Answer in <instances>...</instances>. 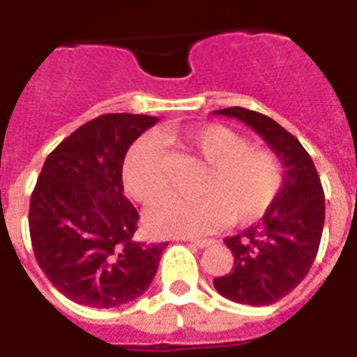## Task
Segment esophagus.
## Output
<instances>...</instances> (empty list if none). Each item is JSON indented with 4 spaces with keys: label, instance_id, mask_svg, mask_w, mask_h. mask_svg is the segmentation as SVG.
Masks as SVG:
<instances>
[{
    "label": "esophagus",
    "instance_id": "34e87169",
    "mask_svg": "<svg viewBox=\"0 0 357 357\" xmlns=\"http://www.w3.org/2000/svg\"><path fill=\"white\" fill-rule=\"evenodd\" d=\"M187 242H191V244L197 245V248H208V245H212L215 240L213 238H189Z\"/></svg>",
    "mask_w": 357,
    "mask_h": 357
}]
</instances>
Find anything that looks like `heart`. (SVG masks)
<instances>
[{"label":"heart","mask_w":357,"mask_h":357,"mask_svg":"<svg viewBox=\"0 0 357 357\" xmlns=\"http://www.w3.org/2000/svg\"><path fill=\"white\" fill-rule=\"evenodd\" d=\"M168 142L199 158L206 170L195 191L200 197H168L145 212V227L157 236H191L210 232L229 221L245 225L273 206L284 181L278 157L223 125H204ZM172 181V166L155 136L134 142L123 162V185L128 197L149 204L162 197Z\"/></svg>","instance_id":"obj_1"}]
</instances>
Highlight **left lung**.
<instances>
[{
    "mask_svg": "<svg viewBox=\"0 0 357 357\" xmlns=\"http://www.w3.org/2000/svg\"><path fill=\"white\" fill-rule=\"evenodd\" d=\"M215 113L253 128L286 168L278 197L261 223L225 238L234 266L213 278L215 289L234 303L273 305L299 286L316 259L326 219L324 187L310 155L276 121L244 107Z\"/></svg>",
    "mask_w": 357,
    "mask_h": 357,
    "instance_id": "obj_1",
    "label": "left lung"
}]
</instances>
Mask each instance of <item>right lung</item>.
<instances>
[{"mask_svg":"<svg viewBox=\"0 0 357 357\" xmlns=\"http://www.w3.org/2000/svg\"><path fill=\"white\" fill-rule=\"evenodd\" d=\"M157 117L107 113L92 119L47 157L30 199L38 265L79 305L113 308L149 287L168 242L132 236L138 210L123 195L125 155Z\"/></svg>","mask_w":357,"mask_h":357,"instance_id":"obj_1","label":"right lung"}]
</instances>
